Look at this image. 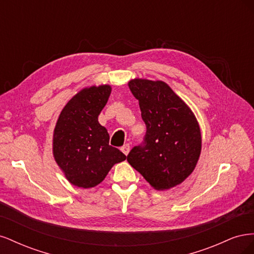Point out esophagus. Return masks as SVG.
<instances>
[{"instance_id": "34e87169", "label": "esophagus", "mask_w": 254, "mask_h": 254, "mask_svg": "<svg viewBox=\"0 0 254 254\" xmlns=\"http://www.w3.org/2000/svg\"><path fill=\"white\" fill-rule=\"evenodd\" d=\"M121 150L124 152V155H128V152H129V150H130V145L129 144H125L124 146H122L121 147Z\"/></svg>"}]
</instances>
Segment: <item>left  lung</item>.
<instances>
[{
	"label": "left lung",
	"instance_id": "8db88e82",
	"mask_svg": "<svg viewBox=\"0 0 254 254\" xmlns=\"http://www.w3.org/2000/svg\"><path fill=\"white\" fill-rule=\"evenodd\" d=\"M129 88L139 101L146 132L127 161L156 190L174 188L191 174L200 156L198 123L165 82L133 79Z\"/></svg>",
	"mask_w": 254,
	"mask_h": 254
}]
</instances>
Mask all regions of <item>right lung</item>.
<instances>
[{
    "label": "right lung",
    "mask_w": 254,
    "mask_h": 254,
    "mask_svg": "<svg viewBox=\"0 0 254 254\" xmlns=\"http://www.w3.org/2000/svg\"><path fill=\"white\" fill-rule=\"evenodd\" d=\"M110 93L107 84L83 89L64 106L54 130V157L66 179L78 188L97 186L115 163L126 159L109 145V133L98 123Z\"/></svg>",
    "instance_id": "obj_1"
}]
</instances>
